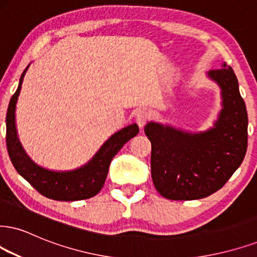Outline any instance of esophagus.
<instances>
[{
  "mask_svg": "<svg viewBox=\"0 0 257 257\" xmlns=\"http://www.w3.org/2000/svg\"><path fill=\"white\" fill-rule=\"evenodd\" d=\"M148 119H149V115H148L147 110L141 109V110H138L137 114H136V121H137L138 126L141 128L144 127L145 123H147V121H148Z\"/></svg>",
  "mask_w": 257,
  "mask_h": 257,
  "instance_id": "obj_1",
  "label": "esophagus"
}]
</instances>
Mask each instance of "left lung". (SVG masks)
Listing matches in <instances>:
<instances>
[{"instance_id": "left-lung-1", "label": "left lung", "mask_w": 257, "mask_h": 257, "mask_svg": "<svg viewBox=\"0 0 257 257\" xmlns=\"http://www.w3.org/2000/svg\"><path fill=\"white\" fill-rule=\"evenodd\" d=\"M207 77L220 88L221 109L213 126L189 132L149 121L151 176L155 188L170 200H195L225 185L244 160L248 147V113L230 66L210 70Z\"/></svg>"}]
</instances>
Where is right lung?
<instances>
[{"label":"right lung","instance_id":"obj_1","mask_svg":"<svg viewBox=\"0 0 257 257\" xmlns=\"http://www.w3.org/2000/svg\"><path fill=\"white\" fill-rule=\"evenodd\" d=\"M28 64L21 74L18 89L9 102L6 126H7V150L11 161L17 172L26 181L37 189L41 195L58 201H75L89 199L101 191L110 161L118 151L139 132L137 123H131L110 136L101 145L96 154L87 163L72 170H51L38 166L32 161L22 148L19 141L17 123H15V110L19 95L21 91L22 81L30 68Z\"/></svg>","mask_w":257,"mask_h":257}]
</instances>
